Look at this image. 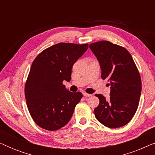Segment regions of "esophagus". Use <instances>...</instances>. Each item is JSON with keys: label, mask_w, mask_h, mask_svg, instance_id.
Segmentation results:
<instances>
[{"label": "esophagus", "mask_w": 155, "mask_h": 155, "mask_svg": "<svg viewBox=\"0 0 155 155\" xmlns=\"http://www.w3.org/2000/svg\"><path fill=\"white\" fill-rule=\"evenodd\" d=\"M83 95L84 97H90L92 96V94H88V93H86V92H83Z\"/></svg>", "instance_id": "1"}]
</instances>
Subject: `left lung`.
Returning a JSON list of instances; mask_svg holds the SVG:
<instances>
[{
	"label": "left lung",
	"instance_id": "8db88e82",
	"mask_svg": "<svg viewBox=\"0 0 155 155\" xmlns=\"http://www.w3.org/2000/svg\"><path fill=\"white\" fill-rule=\"evenodd\" d=\"M90 48L99 62L101 78L111 84L109 100L102 94H95L99 99L95 117L108 128H120L130 121L138 107L142 89L138 69L123 46L100 41L90 44Z\"/></svg>",
	"mask_w": 155,
	"mask_h": 155
}]
</instances>
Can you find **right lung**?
I'll use <instances>...</instances> for the list:
<instances>
[{"label": "right lung", "instance_id": "right-lung-1", "mask_svg": "<svg viewBox=\"0 0 155 155\" xmlns=\"http://www.w3.org/2000/svg\"><path fill=\"white\" fill-rule=\"evenodd\" d=\"M87 48L88 44L58 43L34 60L25 95L31 118L41 128L57 130L71 120L82 94L70 92L63 82L71 81L73 65Z\"/></svg>", "mask_w": 155, "mask_h": 155}]
</instances>
